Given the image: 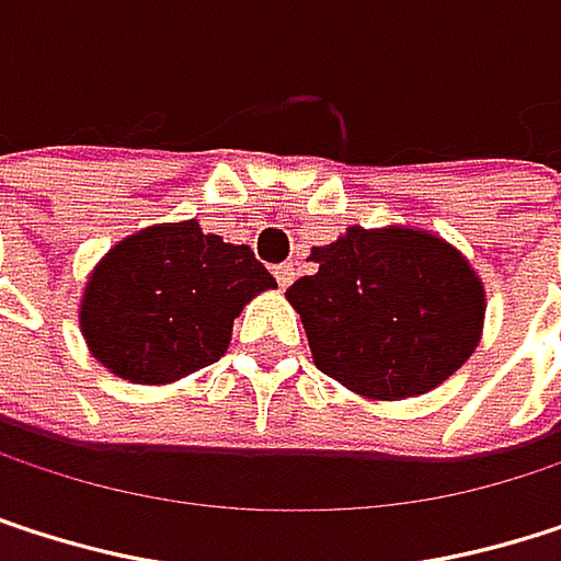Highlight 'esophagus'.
Returning a JSON list of instances; mask_svg holds the SVG:
<instances>
[{
    "label": "esophagus",
    "instance_id": "1",
    "mask_svg": "<svg viewBox=\"0 0 561 561\" xmlns=\"http://www.w3.org/2000/svg\"><path fill=\"white\" fill-rule=\"evenodd\" d=\"M274 277H277L280 290H287L294 284V277H297V267L294 264H280V267H274Z\"/></svg>",
    "mask_w": 561,
    "mask_h": 561
}]
</instances>
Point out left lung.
Instances as JSON below:
<instances>
[{"mask_svg":"<svg viewBox=\"0 0 561 561\" xmlns=\"http://www.w3.org/2000/svg\"><path fill=\"white\" fill-rule=\"evenodd\" d=\"M287 300L320 373L373 402L437 389L483 336L486 290L470 261L412 225L346 228L313 248Z\"/></svg>","mask_w":561,"mask_h":561,"instance_id":"left-lung-1","label":"left lung"}]
</instances>
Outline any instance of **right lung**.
Wrapping results in <instances>:
<instances>
[{"instance_id":"obj_1","label":"right lung","mask_w":561,"mask_h":561,"mask_svg":"<svg viewBox=\"0 0 561 561\" xmlns=\"http://www.w3.org/2000/svg\"><path fill=\"white\" fill-rule=\"evenodd\" d=\"M277 280L248 244L205 234L195 218L149 225L117 241L81 294L91 356L137 386H169L231 343L234 317Z\"/></svg>"}]
</instances>
